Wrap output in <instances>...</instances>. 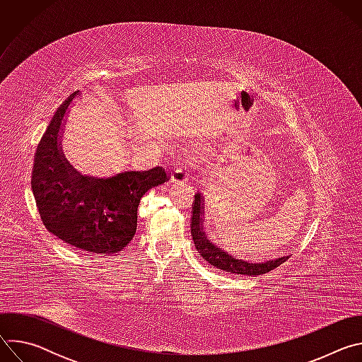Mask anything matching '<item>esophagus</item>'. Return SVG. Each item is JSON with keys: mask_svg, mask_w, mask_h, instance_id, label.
<instances>
[{"mask_svg": "<svg viewBox=\"0 0 362 362\" xmlns=\"http://www.w3.org/2000/svg\"><path fill=\"white\" fill-rule=\"evenodd\" d=\"M170 180L175 183H182V182H187L189 180V170L186 168H177L172 172Z\"/></svg>", "mask_w": 362, "mask_h": 362, "instance_id": "obj_1", "label": "esophagus"}]
</instances>
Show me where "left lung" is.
I'll use <instances>...</instances> for the list:
<instances>
[{
	"mask_svg": "<svg viewBox=\"0 0 362 362\" xmlns=\"http://www.w3.org/2000/svg\"><path fill=\"white\" fill-rule=\"evenodd\" d=\"M193 206V215H192V238L194 242V246L200 256L204 261H208V264L214 265L215 268L236 274V275H246V276H257L267 274L275 268H278L282 262H285L289 256H282L276 257V259L261 262V264H255L249 262L245 259H238V257H233L232 253L223 250L218 245H215L208 235L204 232V197L202 193H197L194 196V203Z\"/></svg>",
	"mask_w": 362,
	"mask_h": 362,
	"instance_id": "left-lung-1",
	"label": "left lung"
}]
</instances>
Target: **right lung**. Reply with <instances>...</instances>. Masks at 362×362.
<instances>
[{
	"label": "right lung",
	"mask_w": 362,
	"mask_h": 362,
	"mask_svg": "<svg viewBox=\"0 0 362 362\" xmlns=\"http://www.w3.org/2000/svg\"><path fill=\"white\" fill-rule=\"evenodd\" d=\"M78 95L76 91L63 103L41 137L31 189L48 232L88 253L112 255L133 239L143 194L169 180V176L160 166L126 170L109 177L76 170L64 156L62 136L69 110ZM57 331L63 334V329Z\"/></svg>",
	"instance_id": "1"
}]
</instances>
